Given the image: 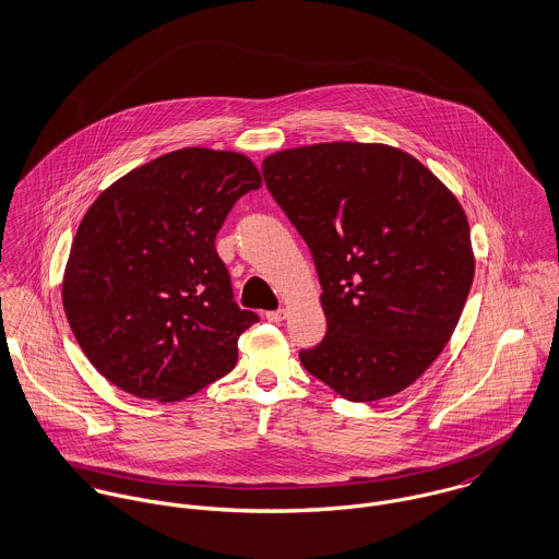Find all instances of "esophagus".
<instances>
[{"label": "esophagus", "instance_id": "obj_1", "mask_svg": "<svg viewBox=\"0 0 559 559\" xmlns=\"http://www.w3.org/2000/svg\"><path fill=\"white\" fill-rule=\"evenodd\" d=\"M286 310L284 308H280V310H273V312H266L264 314V319L269 320V322H282V320L286 319Z\"/></svg>", "mask_w": 559, "mask_h": 559}]
</instances>
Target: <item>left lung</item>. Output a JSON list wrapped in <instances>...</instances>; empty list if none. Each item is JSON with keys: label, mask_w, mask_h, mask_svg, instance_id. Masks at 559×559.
<instances>
[{"label": "left lung", "mask_w": 559, "mask_h": 559, "mask_svg": "<svg viewBox=\"0 0 559 559\" xmlns=\"http://www.w3.org/2000/svg\"><path fill=\"white\" fill-rule=\"evenodd\" d=\"M262 174L319 271L326 335L301 350L304 368L350 402L406 390L450 342L474 282L461 202L388 144L286 148Z\"/></svg>", "instance_id": "left-lung-1"}]
</instances>
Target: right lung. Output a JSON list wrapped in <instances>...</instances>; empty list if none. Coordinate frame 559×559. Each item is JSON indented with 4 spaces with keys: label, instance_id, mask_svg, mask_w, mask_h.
Wrapping results in <instances>:
<instances>
[{
    "label": "right lung",
    "instance_id": "1",
    "mask_svg": "<svg viewBox=\"0 0 559 559\" xmlns=\"http://www.w3.org/2000/svg\"><path fill=\"white\" fill-rule=\"evenodd\" d=\"M260 185L249 157L191 146L131 169L94 200L71 245L62 304L109 383L178 402L237 366L240 333L258 317L235 304L215 239Z\"/></svg>",
    "mask_w": 559,
    "mask_h": 559
}]
</instances>
